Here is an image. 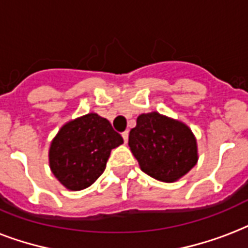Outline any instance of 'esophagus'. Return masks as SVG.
I'll use <instances>...</instances> for the list:
<instances>
[{
	"label": "esophagus",
	"mask_w": 248,
	"mask_h": 248,
	"mask_svg": "<svg viewBox=\"0 0 248 248\" xmlns=\"http://www.w3.org/2000/svg\"><path fill=\"white\" fill-rule=\"evenodd\" d=\"M122 138H124V143H127V140H128V131L122 132Z\"/></svg>",
	"instance_id": "34e87169"
}]
</instances>
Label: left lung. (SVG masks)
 Masks as SVG:
<instances>
[{
	"mask_svg": "<svg viewBox=\"0 0 248 248\" xmlns=\"http://www.w3.org/2000/svg\"><path fill=\"white\" fill-rule=\"evenodd\" d=\"M128 145L141 171L165 183L179 180L198 161L192 130L158 112L138 117L136 126L130 131Z\"/></svg>",
	"mask_w": 248,
	"mask_h": 248,
	"instance_id": "1",
	"label": "left lung"
}]
</instances>
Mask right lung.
Segmentation results:
<instances>
[{
	"label": "right lung",
	"mask_w": 248,
	"mask_h": 248,
	"mask_svg": "<svg viewBox=\"0 0 248 248\" xmlns=\"http://www.w3.org/2000/svg\"><path fill=\"white\" fill-rule=\"evenodd\" d=\"M124 143L112 124L96 113L69 121L50 145L48 162L55 177L69 190H82L104 172L110 152Z\"/></svg>",
	"instance_id": "right-lung-1"
}]
</instances>
